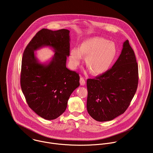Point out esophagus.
I'll return each mask as SVG.
<instances>
[{"label":"esophagus","mask_w":153,"mask_h":153,"mask_svg":"<svg viewBox=\"0 0 153 153\" xmlns=\"http://www.w3.org/2000/svg\"><path fill=\"white\" fill-rule=\"evenodd\" d=\"M80 84L82 86H83L85 84V80L84 79V78H83L82 77H80Z\"/></svg>","instance_id":"obj_1"}]
</instances>
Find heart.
<instances>
[{"instance_id": "b5f03b06", "label": "heart", "mask_w": 153, "mask_h": 153, "mask_svg": "<svg viewBox=\"0 0 153 153\" xmlns=\"http://www.w3.org/2000/svg\"><path fill=\"white\" fill-rule=\"evenodd\" d=\"M117 48L115 43L108 40L96 37L82 42L79 47L70 51L69 61L75 68L80 64L82 57L93 75L98 76L109 70L117 56Z\"/></svg>"}]
</instances>
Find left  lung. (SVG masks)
<instances>
[{
    "instance_id": "8db88e82",
    "label": "left lung",
    "mask_w": 153,
    "mask_h": 153,
    "mask_svg": "<svg viewBox=\"0 0 153 153\" xmlns=\"http://www.w3.org/2000/svg\"><path fill=\"white\" fill-rule=\"evenodd\" d=\"M138 79L134 52L126 40L113 67L95 79L87 80L88 114L99 122L110 121L122 114L136 92Z\"/></svg>"
}]
</instances>
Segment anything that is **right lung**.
I'll use <instances>...</instances> for the list:
<instances>
[{
    "instance_id": "right-lung-1",
    "label": "right lung",
    "mask_w": 153,
    "mask_h": 153,
    "mask_svg": "<svg viewBox=\"0 0 153 153\" xmlns=\"http://www.w3.org/2000/svg\"><path fill=\"white\" fill-rule=\"evenodd\" d=\"M70 31L40 30L27 46L22 60L20 85L30 108L38 116L53 120L63 113L72 93L80 85L79 74L67 68L70 54ZM48 46L55 52L41 63L34 52Z\"/></svg>"
}]
</instances>
